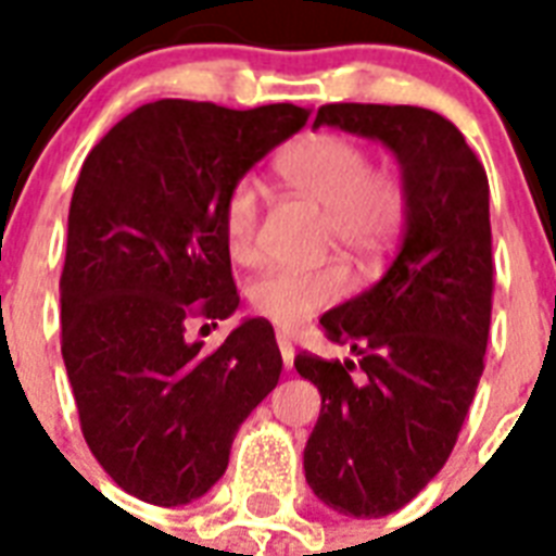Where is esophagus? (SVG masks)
I'll list each match as a JSON object with an SVG mask.
<instances>
[{
	"label": "esophagus",
	"mask_w": 556,
	"mask_h": 556,
	"mask_svg": "<svg viewBox=\"0 0 556 556\" xmlns=\"http://www.w3.org/2000/svg\"><path fill=\"white\" fill-rule=\"evenodd\" d=\"M277 343H279V355H282V364H286V369L291 364H294V343H291V338H288L286 331H277Z\"/></svg>",
	"instance_id": "obj_1"
}]
</instances>
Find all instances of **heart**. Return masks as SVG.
Masks as SVG:
<instances>
[{
	"instance_id": "heart-1",
	"label": "heart",
	"mask_w": 556,
	"mask_h": 556,
	"mask_svg": "<svg viewBox=\"0 0 556 556\" xmlns=\"http://www.w3.org/2000/svg\"><path fill=\"white\" fill-rule=\"evenodd\" d=\"M277 176L296 195L326 210L323 236L361 268L387 260L409 218V190L395 169H375L355 138L334 132L308 135L279 152ZM260 227V192L253 181H236L222 204V233L230 256L248 262ZM352 288L343 262L320 268H270L251 282L253 312L277 326H296L314 312L338 303Z\"/></svg>"
}]
</instances>
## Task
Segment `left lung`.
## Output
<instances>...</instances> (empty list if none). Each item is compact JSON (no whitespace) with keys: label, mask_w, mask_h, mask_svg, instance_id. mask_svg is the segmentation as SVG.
<instances>
[{"label":"left lung","mask_w":556,"mask_h":556,"mask_svg":"<svg viewBox=\"0 0 556 556\" xmlns=\"http://www.w3.org/2000/svg\"><path fill=\"white\" fill-rule=\"evenodd\" d=\"M314 126L383 143L409 190L387 274L320 317L357 364L294 357L323 395L305 482L338 514L375 519L404 508L444 467L482 378L493 296L488 176L465 135L430 109L329 103Z\"/></svg>","instance_id":"1"}]
</instances>
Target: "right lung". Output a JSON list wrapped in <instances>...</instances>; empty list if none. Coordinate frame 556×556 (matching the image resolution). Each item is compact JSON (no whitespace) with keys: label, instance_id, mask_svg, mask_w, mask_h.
<instances>
[{"label":"right lung","instance_id":"right-lung-1","mask_svg":"<svg viewBox=\"0 0 556 556\" xmlns=\"http://www.w3.org/2000/svg\"><path fill=\"white\" fill-rule=\"evenodd\" d=\"M308 109L155 100L109 129L68 207L63 361L83 439L138 500L176 508L222 479L236 430L282 371L268 320L213 352L187 323L236 312L227 190L300 132ZM216 326V323H213Z\"/></svg>","mask_w":556,"mask_h":556}]
</instances>
